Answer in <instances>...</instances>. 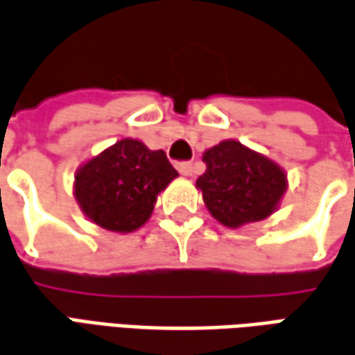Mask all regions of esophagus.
Segmentation results:
<instances>
[{
	"label": "esophagus",
	"instance_id": "obj_1",
	"mask_svg": "<svg viewBox=\"0 0 355 355\" xmlns=\"http://www.w3.org/2000/svg\"><path fill=\"white\" fill-rule=\"evenodd\" d=\"M178 170H180V173L185 175V178H193V175H195V166H193L191 162L178 164Z\"/></svg>",
	"mask_w": 355,
	"mask_h": 355
}]
</instances>
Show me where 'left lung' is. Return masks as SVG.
<instances>
[{
  "label": "left lung",
  "instance_id": "8db88e82",
  "mask_svg": "<svg viewBox=\"0 0 355 355\" xmlns=\"http://www.w3.org/2000/svg\"><path fill=\"white\" fill-rule=\"evenodd\" d=\"M202 162L207 170L197 180V189L212 218L226 228L268 218L288 189L284 168L236 139L210 146Z\"/></svg>",
  "mask_w": 355,
  "mask_h": 355
}]
</instances>
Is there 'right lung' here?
<instances>
[{
    "label": "right lung",
    "mask_w": 355,
    "mask_h": 355,
    "mask_svg": "<svg viewBox=\"0 0 355 355\" xmlns=\"http://www.w3.org/2000/svg\"><path fill=\"white\" fill-rule=\"evenodd\" d=\"M178 178L164 150L121 139L80 164L73 195L83 214L100 228L131 234L143 228L158 195Z\"/></svg>",
    "instance_id": "1"
}]
</instances>
